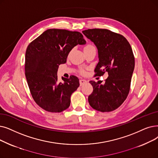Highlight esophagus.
<instances>
[{"label":"esophagus","instance_id":"1","mask_svg":"<svg viewBox=\"0 0 158 158\" xmlns=\"http://www.w3.org/2000/svg\"><path fill=\"white\" fill-rule=\"evenodd\" d=\"M86 83H87V81H86V80H85V79H80V80H79V83H80V85H81V86L86 84Z\"/></svg>","mask_w":158,"mask_h":158}]
</instances>
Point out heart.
<instances>
[{"label": "heart", "mask_w": 158, "mask_h": 158, "mask_svg": "<svg viewBox=\"0 0 158 158\" xmlns=\"http://www.w3.org/2000/svg\"><path fill=\"white\" fill-rule=\"evenodd\" d=\"M93 48H95L94 46H93V45L91 44H87L84 47V52H85V51H86V50H88L93 49ZM81 72L82 73H85V70H83V69L81 70Z\"/></svg>", "instance_id": "b5f03b06"}]
</instances>
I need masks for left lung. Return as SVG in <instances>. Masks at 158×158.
<instances>
[{"label": "left lung", "instance_id": "8db88e82", "mask_svg": "<svg viewBox=\"0 0 158 158\" xmlns=\"http://www.w3.org/2000/svg\"><path fill=\"white\" fill-rule=\"evenodd\" d=\"M83 33L98 50L95 75L108 74L103 83L90 81L94 90L88 96L89 104L98 111L112 112L122 105L130 91L135 66L132 48L125 37L106 29H88Z\"/></svg>", "mask_w": 158, "mask_h": 158}]
</instances>
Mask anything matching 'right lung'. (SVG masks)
<instances>
[{
	"label": "right lung",
	"mask_w": 158,
	"mask_h": 158,
	"mask_svg": "<svg viewBox=\"0 0 158 158\" xmlns=\"http://www.w3.org/2000/svg\"><path fill=\"white\" fill-rule=\"evenodd\" d=\"M80 32L49 29L28 45L25 56V75L32 98L46 111L61 112L70 105V97L79 86V79L71 75L57 81L59 66L66 62L73 47L84 45Z\"/></svg>",
	"instance_id": "1"
}]
</instances>
